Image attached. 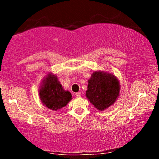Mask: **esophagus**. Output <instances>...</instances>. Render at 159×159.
Returning <instances> with one entry per match:
<instances>
[{
  "label": "esophagus",
  "instance_id": "34e87169",
  "mask_svg": "<svg viewBox=\"0 0 159 159\" xmlns=\"http://www.w3.org/2000/svg\"><path fill=\"white\" fill-rule=\"evenodd\" d=\"M75 96H77V97H80V96H81V92H78V93H75Z\"/></svg>",
  "mask_w": 159,
  "mask_h": 159
}]
</instances>
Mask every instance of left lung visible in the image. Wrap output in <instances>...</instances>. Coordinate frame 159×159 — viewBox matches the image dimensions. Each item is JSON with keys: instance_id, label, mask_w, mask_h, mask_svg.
<instances>
[{"instance_id": "1", "label": "left lung", "mask_w": 159, "mask_h": 159, "mask_svg": "<svg viewBox=\"0 0 159 159\" xmlns=\"http://www.w3.org/2000/svg\"><path fill=\"white\" fill-rule=\"evenodd\" d=\"M119 82L115 76L102 72H94L88 81L86 96L99 111L114 104L120 93Z\"/></svg>"}]
</instances>
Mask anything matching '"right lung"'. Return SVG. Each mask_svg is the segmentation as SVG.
<instances>
[{"label":"right lung","mask_w":159,"mask_h":159,"mask_svg":"<svg viewBox=\"0 0 159 159\" xmlns=\"http://www.w3.org/2000/svg\"><path fill=\"white\" fill-rule=\"evenodd\" d=\"M43 103L52 111H57L66 105L72 98L69 91H65L55 75H48L39 90Z\"/></svg>","instance_id":"obj_1"}]
</instances>
